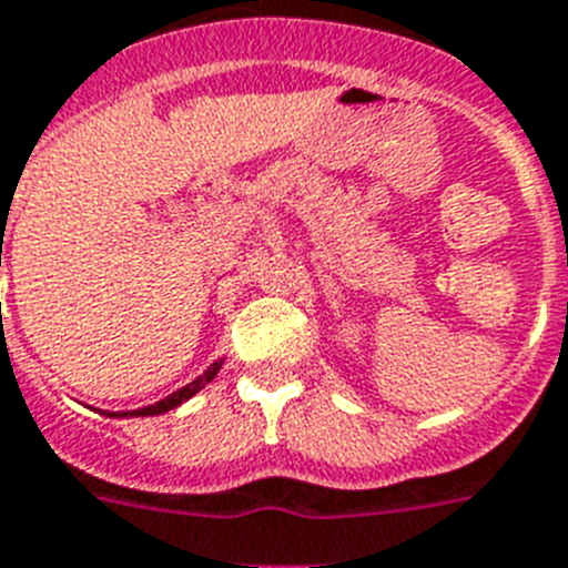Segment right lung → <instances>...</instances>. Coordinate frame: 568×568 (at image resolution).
Segmentation results:
<instances>
[{
    "instance_id": "1",
    "label": "right lung",
    "mask_w": 568,
    "mask_h": 568,
    "mask_svg": "<svg viewBox=\"0 0 568 568\" xmlns=\"http://www.w3.org/2000/svg\"><path fill=\"white\" fill-rule=\"evenodd\" d=\"M222 364H225V361L219 357L216 364L207 366V373L199 375V378H195V381H190L187 387L175 389L173 395H166V398H161V402L150 404V407L130 409V413H112V416H118V418H123V416H161V413H166V409H175V407H179V404H184V402H187V398H193V395L199 393V389L207 387V384H211V381L216 378L219 369H222ZM106 416H109V413H106Z\"/></svg>"
}]
</instances>
